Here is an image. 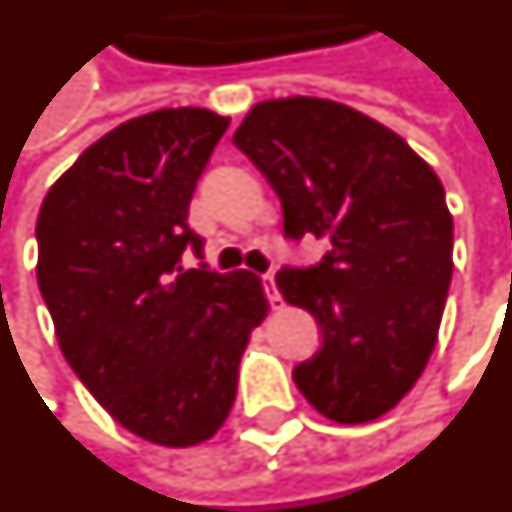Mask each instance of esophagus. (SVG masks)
I'll use <instances>...</instances> for the list:
<instances>
[{
	"label": "esophagus",
	"mask_w": 512,
	"mask_h": 512,
	"mask_svg": "<svg viewBox=\"0 0 512 512\" xmlns=\"http://www.w3.org/2000/svg\"><path fill=\"white\" fill-rule=\"evenodd\" d=\"M263 288H266V299L271 310H282V296L277 291V282H274V274H263Z\"/></svg>",
	"instance_id": "obj_1"
}]
</instances>
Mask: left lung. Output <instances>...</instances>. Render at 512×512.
Segmentation results:
<instances>
[{
    "label": "left lung",
    "instance_id": "8db88e82",
    "mask_svg": "<svg viewBox=\"0 0 512 512\" xmlns=\"http://www.w3.org/2000/svg\"><path fill=\"white\" fill-rule=\"evenodd\" d=\"M232 144L280 196L285 235L330 244L318 266L277 274L321 330L296 388L338 424L385 416L427 368L452 282L438 174L391 127L318 96L257 102Z\"/></svg>",
    "mask_w": 512,
    "mask_h": 512
}]
</instances>
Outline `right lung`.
I'll return each instance as SVG.
<instances>
[{"instance_id":"obj_1","label":"right lung","mask_w":512,"mask_h":512,"mask_svg":"<svg viewBox=\"0 0 512 512\" xmlns=\"http://www.w3.org/2000/svg\"><path fill=\"white\" fill-rule=\"evenodd\" d=\"M227 124L207 107L124 121L60 174L35 224L60 352L124 430L169 449L219 432L268 313L252 271L180 266L185 246L202 257L188 205Z\"/></svg>"}]
</instances>
